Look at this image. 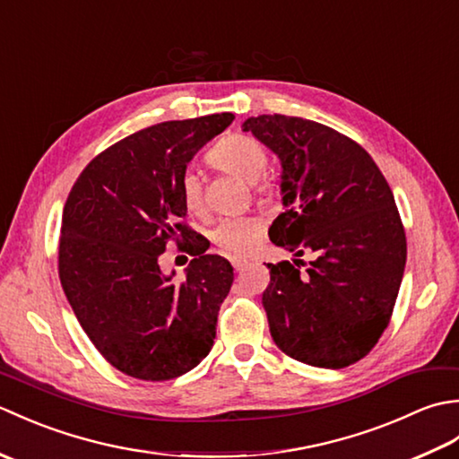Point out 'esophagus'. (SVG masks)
<instances>
[{"mask_svg": "<svg viewBox=\"0 0 459 459\" xmlns=\"http://www.w3.org/2000/svg\"><path fill=\"white\" fill-rule=\"evenodd\" d=\"M230 264H232V268H235L237 272H240V270H245V268L248 266V260H245V258H237V256H232V258H230Z\"/></svg>", "mask_w": 459, "mask_h": 459, "instance_id": "1", "label": "esophagus"}]
</instances>
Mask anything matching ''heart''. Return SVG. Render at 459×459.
<instances>
[{"label":"heart","mask_w":459,"mask_h":459,"mask_svg":"<svg viewBox=\"0 0 459 459\" xmlns=\"http://www.w3.org/2000/svg\"><path fill=\"white\" fill-rule=\"evenodd\" d=\"M209 163L245 183H258L268 169V152L258 140L245 134H230L209 152ZM179 197L191 214L203 212V183L187 169L179 179ZM264 227L255 217L221 219L211 230V238L227 255H245L260 240Z\"/></svg>","instance_id":"obj_1"}]
</instances>
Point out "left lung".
Masks as SVG:
<instances>
[{
	"label": "left lung",
	"mask_w": 459,
	"mask_h": 459,
	"mask_svg": "<svg viewBox=\"0 0 459 459\" xmlns=\"http://www.w3.org/2000/svg\"><path fill=\"white\" fill-rule=\"evenodd\" d=\"M242 132L278 155L286 211L268 235L296 256L268 264L262 306L272 339L299 363L353 365L386 329L404 274L406 235L393 191L373 158L329 126L264 114Z\"/></svg>",
	"instance_id": "8db88e82"
}]
</instances>
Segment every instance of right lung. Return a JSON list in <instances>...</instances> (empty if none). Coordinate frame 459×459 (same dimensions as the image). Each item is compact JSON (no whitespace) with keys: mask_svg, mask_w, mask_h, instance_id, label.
I'll use <instances>...</instances> for the list:
<instances>
[{"mask_svg":"<svg viewBox=\"0 0 459 459\" xmlns=\"http://www.w3.org/2000/svg\"><path fill=\"white\" fill-rule=\"evenodd\" d=\"M230 112L150 126L86 165L63 209L58 278L84 333L124 375L169 380L197 367L217 335L232 266L193 247L179 179ZM195 258L181 282L159 268L167 242Z\"/></svg>","mask_w":459,"mask_h":459,"instance_id":"1","label":"right lung"}]
</instances>
